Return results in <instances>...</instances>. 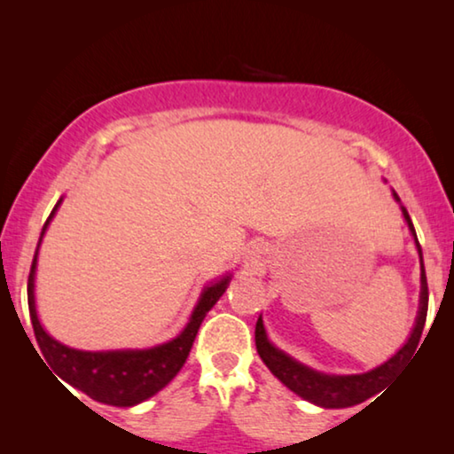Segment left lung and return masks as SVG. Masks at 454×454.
Listing matches in <instances>:
<instances>
[{
  "instance_id": "8db88e82",
  "label": "left lung",
  "mask_w": 454,
  "mask_h": 454,
  "mask_svg": "<svg viewBox=\"0 0 454 454\" xmlns=\"http://www.w3.org/2000/svg\"><path fill=\"white\" fill-rule=\"evenodd\" d=\"M395 200H399V196L395 194ZM403 216H405L409 231L413 233L415 247H418L419 254V264H421V291H419V312L418 318H415V326L411 331V337L405 345L401 347L399 351L395 353L388 362H384L378 368L365 372V374H349V376H333V374H322V372H316L308 365L295 362L294 357L277 349L275 345L270 343L269 337H266L262 316H260L256 322V349L258 356L262 357L272 374H275L278 380H281L289 390H294L295 395H300L301 399H306L314 405L326 407V409H340V407H351L357 405V403H364L370 396L387 387L396 372L401 370V365L407 362V357H411L415 349H418L421 333H424L426 316H427V278H426V269H424V258H421V246L418 241V235H415L413 223L409 219V213L405 207H401Z\"/></svg>"
}]
</instances>
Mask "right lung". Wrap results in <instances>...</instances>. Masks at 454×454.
Here are the masks:
<instances>
[{
  "instance_id": "obj_1",
  "label": "right lung",
  "mask_w": 454,
  "mask_h": 454,
  "mask_svg": "<svg viewBox=\"0 0 454 454\" xmlns=\"http://www.w3.org/2000/svg\"><path fill=\"white\" fill-rule=\"evenodd\" d=\"M61 200L55 204V208L49 215L41 231L39 246L45 235L49 223L58 213ZM39 246H36L33 266L28 275V309L30 322H33L36 343L41 347V356L47 359L51 370L61 380L72 384L74 388L82 390L90 399L105 405L115 407H132L138 403L151 399L160 388H165L177 372L182 370L185 359L190 356L192 345L200 328L204 316L208 309L219 301V297L225 294L229 278L231 275L223 277L221 281L208 285L202 291L194 312L190 316V322L182 333L169 343L151 347V349H120V351H80L72 347L61 345L59 340L49 337L45 328L41 326L39 316L35 308V272H36V256H39ZM39 356V353H36ZM39 356V359H41ZM43 362V359H41ZM45 364V362H43Z\"/></svg>"
}]
</instances>
